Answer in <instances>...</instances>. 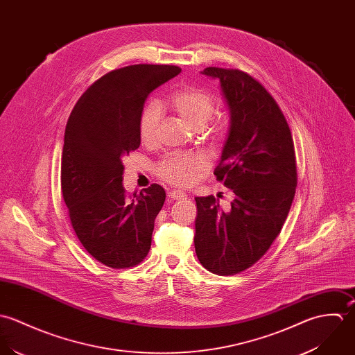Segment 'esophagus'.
I'll return each instance as SVG.
<instances>
[{"mask_svg":"<svg viewBox=\"0 0 355 355\" xmlns=\"http://www.w3.org/2000/svg\"><path fill=\"white\" fill-rule=\"evenodd\" d=\"M167 196H168V199H171V200H181V199H185V198H187V193L182 192V191L174 189V191H170V192L167 193Z\"/></svg>","mask_w":355,"mask_h":355,"instance_id":"34e87169","label":"esophagus"}]
</instances>
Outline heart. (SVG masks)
I'll return each instance as SVG.
<instances>
[{
    "label": "heart",
    "instance_id": "1",
    "mask_svg": "<svg viewBox=\"0 0 355 355\" xmlns=\"http://www.w3.org/2000/svg\"><path fill=\"white\" fill-rule=\"evenodd\" d=\"M173 111L192 129L203 128L213 116L215 98L213 96L195 86L184 87L173 93L170 97ZM162 111L157 103H149L140 115L139 132L144 142H150L156 137ZM207 167L206 160L199 155H173L164 159L157 173L162 178L180 187H187L195 181L198 174Z\"/></svg>",
    "mask_w": 355,
    "mask_h": 355
}]
</instances>
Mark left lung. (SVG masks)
<instances>
[{"label": "left lung", "mask_w": 355, "mask_h": 355, "mask_svg": "<svg viewBox=\"0 0 355 355\" xmlns=\"http://www.w3.org/2000/svg\"><path fill=\"white\" fill-rule=\"evenodd\" d=\"M229 111L216 180L233 191L230 209L195 198V250L211 273L229 276L258 262L279 236L296 189L291 130L275 98L245 72L207 67Z\"/></svg>", "instance_id": "obj_1"}]
</instances>
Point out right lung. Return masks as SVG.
Instances as JSON below:
<instances>
[{
	"mask_svg": "<svg viewBox=\"0 0 355 355\" xmlns=\"http://www.w3.org/2000/svg\"><path fill=\"white\" fill-rule=\"evenodd\" d=\"M181 72L175 66L136 64L105 73L78 100L69 118L62 156V192L72 227L98 262L125 269L148 255L164 189L126 195L123 157L140 146L144 103Z\"/></svg>",
	"mask_w": 355,
	"mask_h": 355,
	"instance_id": "obj_1",
	"label": "right lung"
}]
</instances>
